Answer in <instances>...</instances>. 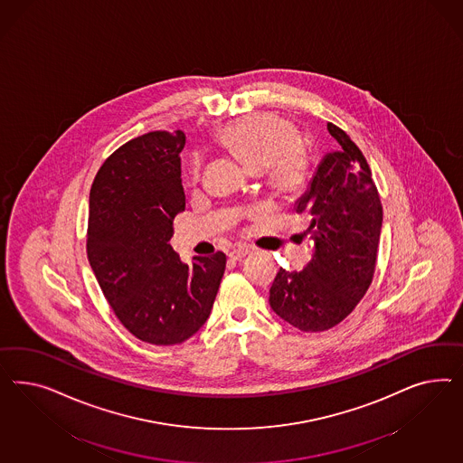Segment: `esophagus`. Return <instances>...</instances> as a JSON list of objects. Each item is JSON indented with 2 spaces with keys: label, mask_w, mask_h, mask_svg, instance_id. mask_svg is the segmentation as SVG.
Wrapping results in <instances>:
<instances>
[{
  "label": "esophagus",
  "mask_w": 463,
  "mask_h": 463,
  "mask_svg": "<svg viewBox=\"0 0 463 463\" xmlns=\"http://www.w3.org/2000/svg\"><path fill=\"white\" fill-rule=\"evenodd\" d=\"M250 252H251V248H248V246H239L234 251H231L229 258H231L232 261H241V260H242L244 256H248Z\"/></svg>",
  "instance_id": "1"
}]
</instances>
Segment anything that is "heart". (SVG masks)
Instances as JSON below:
<instances>
[{
	"label": "heart",
	"instance_id": "obj_1",
	"mask_svg": "<svg viewBox=\"0 0 463 463\" xmlns=\"http://www.w3.org/2000/svg\"><path fill=\"white\" fill-rule=\"evenodd\" d=\"M298 128L292 120L273 113H252L217 132V142L251 173H265L269 190L280 198L302 195L310 180V157L298 144ZM200 163H190V178L196 180Z\"/></svg>",
	"mask_w": 463,
	"mask_h": 463
}]
</instances>
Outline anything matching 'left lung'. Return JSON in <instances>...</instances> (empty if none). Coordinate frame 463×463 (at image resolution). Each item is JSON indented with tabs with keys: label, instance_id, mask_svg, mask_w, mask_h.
I'll use <instances>...</instances> for the list:
<instances>
[{
	"label": "left lung",
	"instance_id": "obj_1",
	"mask_svg": "<svg viewBox=\"0 0 463 463\" xmlns=\"http://www.w3.org/2000/svg\"><path fill=\"white\" fill-rule=\"evenodd\" d=\"M337 151L324 156L310 188L297 202L307 213L314 254L302 271L280 268L269 306L304 333H321L346 319L373 280L382 203L364 153L339 127L327 122Z\"/></svg>",
	"mask_w": 463,
	"mask_h": 463
}]
</instances>
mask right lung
<instances>
[{"label": "right lung", "instance_id": "1", "mask_svg": "<svg viewBox=\"0 0 463 463\" xmlns=\"http://www.w3.org/2000/svg\"><path fill=\"white\" fill-rule=\"evenodd\" d=\"M182 130H156L120 146L90 192L88 261L128 333L169 346L205 324L225 269V254L184 265L169 244L184 211Z\"/></svg>", "mask_w": 463, "mask_h": 463}]
</instances>
